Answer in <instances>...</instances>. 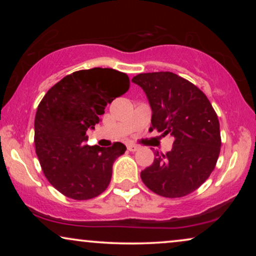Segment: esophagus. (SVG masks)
<instances>
[{"label":"esophagus","mask_w":256,"mask_h":256,"mask_svg":"<svg viewBox=\"0 0 256 256\" xmlns=\"http://www.w3.org/2000/svg\"><path fill=\"white\" fill-rule=\"evenodd\" d=\"M127 149L129 150V152H138V146H135V144H128V146H127Z\"/></svg>","instance_id":"1"}]
</instances>
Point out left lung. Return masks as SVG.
I'll return each instance as SVG.
<instances>
[{
    "instance_id": "8db88e82",
    "label": "left lung",
    "mask_w": 256,
    "mask_h": 256,
    "mask_svg": "<svg viewBox=\"0 0 256 256\" xmlns=\"http://www.w3.org/2000/svg\"><path fill=\"white\" fill-rule=\"evenodd\" d=\"M132 82L152 108L149 132L157 129L174 138L166 155L156 150L154 163L141 172L143 183L163 197H184L214 169L222 146L218 116L197 86L172 72L141 73Z\"/></svg>"
}]
</instances>
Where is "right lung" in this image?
<instances>
[{
	"instance_id": "add662e5",
	"label": "right lung",
	"mask_w": 256,
	"mask_h": 256,
	"mask_svg": "<svg viewBox=\"0 0 256 256\" xmlns=\"http://www.w3.org/2000/svg\"><path fill=\"white\" fill-rule=\"evenodd\" d=\"M129 88L126 73L94 68L66 76L52 86L37 108L34 146L48 180L66 197L86 200L110 185L113 164L126 152L86 146L87 130L101 121L107 104Z\"/></svg>"
}]
</instances>
